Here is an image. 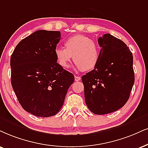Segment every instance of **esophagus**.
<instances>
[{
    "label": "esophagus",
    "instance_id": "34e87169",
    "mask_svg": "<svg viewBox=\"0 0 148 148\" xmlns=\"http://www.w3.org/2000/svg\"><path fill=\"white\" fill-rule=\"evenodd\" d=\"M81 79V77H79V76H75V81L78 82Z\"/></svg>",
    "mask_w": 148,
    "mask_h": 148
}]
</instances>
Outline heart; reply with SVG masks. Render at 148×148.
<instances>
[{
  "label": "heart",
  "mask_w": 148,
  "mask_h": 148,
  "mask_svg": "<svg viewBox=\"0 0 148 148\" xmlns=\"http://www.w3.org/2000/svg\"><path fill=\"white\" fill-rule=\"evenodd\" d=\"M64 48L57 47L55 50L57 62L62 68H69L72 58L79 70L89 71L96 67L100 58V47L90 38L75 35L67 38Z\"/></svg>",
  "instance_id": "heart-1"
}]
</instances>
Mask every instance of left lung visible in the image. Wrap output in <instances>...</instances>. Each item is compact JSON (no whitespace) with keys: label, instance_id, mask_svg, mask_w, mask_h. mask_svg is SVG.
I'll use <instances>...</instances> for the list:
<instances>
[{"label":"left lung","instance_id":"left-lung-1","mask_svg":"<svg viewBox=\"0 0 148 148\" xmlns=\"http://www.w3.org/2000/svg\"><path fill=\"white\" fill-rule=\"evenodd\" d=\"M99 62L82 77L85 101L91 112L105 114L124 106L134 83L133 56L121 40L110 34L98 39Z\"/></svg>","mask_w":148,"mask_h":148}]
</instances>
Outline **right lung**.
I'll list each match as a JSON object with an SVG mask.
<instances>
[{"instance_id":"obj_1","label":"right lung","mask_w":148,"mask_h":148,"mask_svg":"<svg viewBox=\"0 0 148 148\" xmlns=\"http://www.w3.org/2000/svg\"><path fill=\"white\" fill-rule=\"evenodd\" d=\"M58 31H36L18 44L11 56V82L18 101L27 112L48 117L62 108L73 73L62 68L55 50Z\"/></svg>"}]
</instances>
